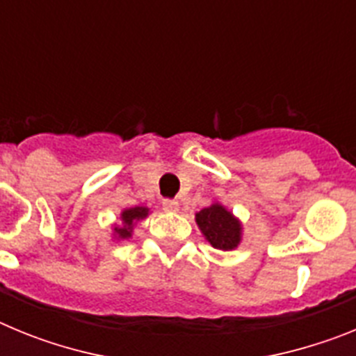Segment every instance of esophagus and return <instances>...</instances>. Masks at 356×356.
<instances>
[{
  "label": "esophagus",
  "instance_id": "34e87169",
  "mask_svg": "<svg viewBox=\"0 0 356 356\" xmlns=\"http://www.w3.org/2000/svg\"><path fill=\"white\" fill-rule=\"evenodd\" d=\"M162 207L168 210V212H176V210L180 209V203H178L176 200H163Z\"/></svg>",
  "mask_w": 356,
  "mask_h": 356
}]
</instances>
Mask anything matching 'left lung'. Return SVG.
<instances>
[{
	"instance_id": "8db88e82",
	"label": "left lung",
	"mask_w": 356,
	"mask_h": 356,
	"mask_svg": "<svg viewBox=\"0 0 356 356\" xmlns=\"http://www.w3.org/2000/svg\"><path fill=\"white\" fill-rule=\"evenodd\" d=\"M196 222L213 248L229 251L241 241V225L221 205H212L196 213Z\"/></svg>"
}]
</instances>
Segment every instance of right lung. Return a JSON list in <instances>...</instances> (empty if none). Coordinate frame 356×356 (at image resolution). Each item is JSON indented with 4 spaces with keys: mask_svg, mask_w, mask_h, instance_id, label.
Wrapping results in <instances>:
<instances>
[{
    "mask_svg": "<svg viewBox=\"0 0 356 356\" xmlns=\"http://www.w3.org/2000/svg\"><path fill=\"white\" fill-rule=\"evenodd\" d=\"M147 216V209L144 207H135V209H128L121 213L122 225L115 226V234L119 235L121 238H127L131 235V226H134L135 221H139L143 217Z\"/></svg>",
    "mask_w": 356,
    "mask_h": 356,
    "instance_id": "obj_1",
    "label": "right lung"
}]
</instances>
